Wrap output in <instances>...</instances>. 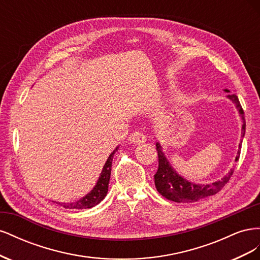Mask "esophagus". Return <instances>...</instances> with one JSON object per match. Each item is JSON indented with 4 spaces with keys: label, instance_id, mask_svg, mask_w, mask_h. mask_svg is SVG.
I'll use <instances>...</instances> for the list:
<instances>
[{
    "label": "esophagus",
    "instance_id": "obj_1",
    "mask_svg": "<svg viewBox=\"0 0 260 260\" xmlns=\"http://www.w3.org/2000/svg\"><path fill=\"white\" fill-rule=\"evenodd\" d=\"M129 141L131 143H135V144H140V143H144L146 141L145 136L143 135L142 132L140 131H135L132 132L131 135L129 136Z\"/></svg>",
    "mask_w": 260,
    "mask_h": 260
}]
</instances>
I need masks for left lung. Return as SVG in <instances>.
<instances>
[{
	"label": "left lung",
	"instance_id": "left-lung-1",
	"mask_svg": "<svg viewBox=\"0 0 260 260\" xmlns=\"http://www.w3.org/2000/svg\"><path fill=\"white\" fill-rule=\"evenodd\" d=\"M225 92H230L229 90H224ZM233 103L237 106L240 116L242 117V137L245 135V118H244V112L243 108L240 104V101L235 94H229L228 95ZM242 147V140L241 143L239 144V148ZM156 149L158 153V169L154 176L155 179V186L157 191L161 194L164 198H166L169 201L177 202V203H192L198 202L207 196L214 195L218 193L221 188L228 183V181L230 180L231 176L233 175L234 169L232 168L229 174L224 176L221 180L216 181V182L211 184H195L193 182H190L186 179L181 177L177 171L171 167L170 162L165 156L161 146L159 143H156ZM240 157V151L239 156H237L238 160Z\"/></svg>",
	"mask_w": 260,
	"mask_h": 260
}]
</instances>
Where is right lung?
Wrapping results in <instances>:
<instances>
[{
    "instance_id": "1",
    "label": "right lung",
    "mask_w": 260,
    "mask_h": 260,
    "mask_svg": "<svg viewBox=\"0 0 260 260\" xmlns=\"http://www.w3.org/2000/svg\"><path fill=\"white\" fill-rule=\"evenodd\" d=\"M118 147L119 146H117L115 148V151H113V153H111V155H109L104 165L103 170L101 172V176L98 180L95 186L93 187V190L90 193L86 194L84 198L80 199L79 201L74 202V203H57V204H59V205L64 208H69V209H86V208H92L94 206H96L98 204H100L102 201H103L108 191V183H109V178H111L113 157Z\"/></svg>"
}]
</instances>
